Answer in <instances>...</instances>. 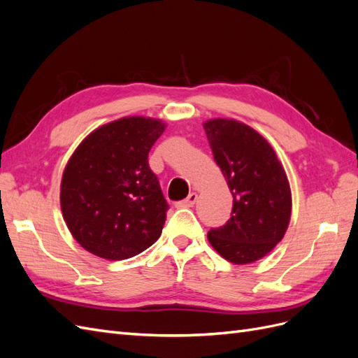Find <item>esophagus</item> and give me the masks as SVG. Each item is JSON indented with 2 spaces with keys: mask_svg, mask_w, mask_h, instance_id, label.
<instances>
[{
  "mask_svg": "<svg viewBox=\"0 0 358 358\" xmlns=\"http://www.w3.org/2000/svg\"><path fill=\"white\" fill-rule=\"evenodd\" d=\"M196 201H197V194L196 192H191L185 200L179 201L176 206H178V208H192V206L196 204Z\"/></svg>",
  "mask_w": 358,
  "mask_h": 358,
  "instance_id": "1",
  "label": "esophagus"
}]
</instances>
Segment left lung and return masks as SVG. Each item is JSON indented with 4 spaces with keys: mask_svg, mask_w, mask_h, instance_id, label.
<instances>
[{
    "mask_svg": "<svg viewBox=\"0 0 358 358\" xmlns=\"http://www.w3.org/2000/svg\"><path fill=\"white\" fill-rule=\"evenodd\" d=\"M203 127L233 196L231 218L210 229L208 239L230 263L257 262L282 241L289 224L285 170L273 148L251 127L234 119H210Z\"/></svg>",
    "mask_w": 358,
    "mask_h": 358,
    "instance_id": "8db88e82",
    "label": "left lung"
}]
</instances>
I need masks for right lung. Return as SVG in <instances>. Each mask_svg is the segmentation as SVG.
Instances as JSON below:
<instances>
[{
	"instance_id": "obj_1",
	"label": "right lung",
	"mask_w": 358,
	"mask_h": 358,
	"mask_svg": "<svg viewBox=\"0 0 358 358\" xmlns=\"http://www.w3.org/2000/svg\"><path fill=\"white\" fill-rule=\"evenodd\" d=\"M159 119L128 116L96 128L74 150L61 182V210L82 248L106 259L143 252L161 236L169 204L150 170Z\"/></svg>"
}]
</instances>
